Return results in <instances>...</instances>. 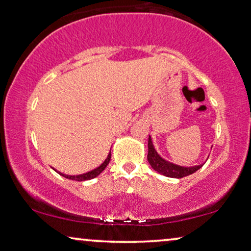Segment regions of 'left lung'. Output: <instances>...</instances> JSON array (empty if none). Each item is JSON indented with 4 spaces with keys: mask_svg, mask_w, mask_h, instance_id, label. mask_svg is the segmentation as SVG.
<instances>
[{
    "mask_svg": "<svg viewBox=\"0 0 251 251\" xmlns=\"http://www.w3.org/2000/svg\"><path fill=\"white\" fill-rule=\"evenodd\" d=\"M147 158H148L149 164L151 165V168L155 170V171L165 176L176 178V179L193 175L194 172H196L199 169H201L203 164H204V163H203V164L195 165V166H187L186 168V166H180V165L173 164L171 162H168V160L162 158L159 153L156 151L150 136L148 140V156H147Z\"/></svg>",
    "mask_w": 251,
    "mask_h": 251,
    "instance_id": "8db88e82",
    "label": "left lung"
}]
</instances>
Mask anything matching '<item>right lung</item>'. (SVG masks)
<instances>
[{"label": "right lung", "mask_w": 251, "mask_h": 251, "mask_svg": "<svg viewBox=\"0 0 251 251\" xmlns=\"http://www.w3.org/2000/svg\"><path fill=\"white\" fill-rule=\"evenodd\" d=\"M110 159H111V151L108 153V157H106L104 162L102 163L101 165L99 166V168H96L94 170H92V171L87 172V173H83V175H79V176H69V175H63V173L58 172L59 175L64 176L66 179H71V180H75V181H85V180H91V179H94L98 176L100 173L103 172V170L106 168V165L109 164Z\"/></svg>", "instance_id": "1"}]
</instances>
